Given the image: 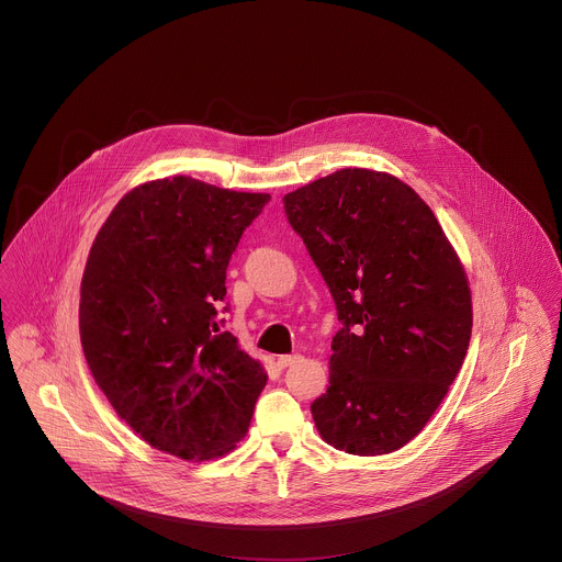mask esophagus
I'll return each mask as SVG.
<instances>
[{
  "instance_id": "1",
  "label": "esophagus",
  "mask_w": 562,
  "mask_h": 562,
  "mask_svg": "<svg viewBox=\"0 0 562 562\" xmlns=\"http://www.w3.org/2000/svg\"><path fill=\"white\" fill-rule=\"evenodd\" d=\"M302 356H297V353H289V356H280L278 358V367L280 369H286V367H291L293 362H297Z\"/></svg>"
}]
</instances>
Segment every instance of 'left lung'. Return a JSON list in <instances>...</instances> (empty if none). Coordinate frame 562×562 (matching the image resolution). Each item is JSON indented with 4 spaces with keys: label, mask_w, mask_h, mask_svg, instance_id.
<instances>
[{
    "label": "left lung",
    "mask_w": 562,
    "mask_h": 562,
    "mask_svg": "<svg viewBox=\"0 0 562 562\" xmlns=\"http://www.w3.org/2000/svg\"><path fill=\"white\" fill-rule=\"evenodd\" d=\"M282 202L340 322L315 426L356 456L404 448L462 367L473 324L464 269L430 206L389 173L340 169Z\"/></svg>",
    "instance_id": "obj_1"
}]
</instances>
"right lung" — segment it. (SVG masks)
Returning <instances> with one entry per match:
<instances>
[{
    "mask_svg": "<svg viewBox=\"0 0 562 562\" xmlns=\"http://www.w3.org/2000/svg\"><path fill=\"white\" fill-rule=\"evenodd\" d=\"M269 200L184 176L154 180L95 236L80 289L82 349L116 415L151 448L209 460L249 428L267 373L225 333L217 306L227 262Z\"/></svg>",
    "mask_w": 562,
    "mask_h": 562,
    "instance_id": "add662e5",
    "label": "right lung"
}]
</instances>
